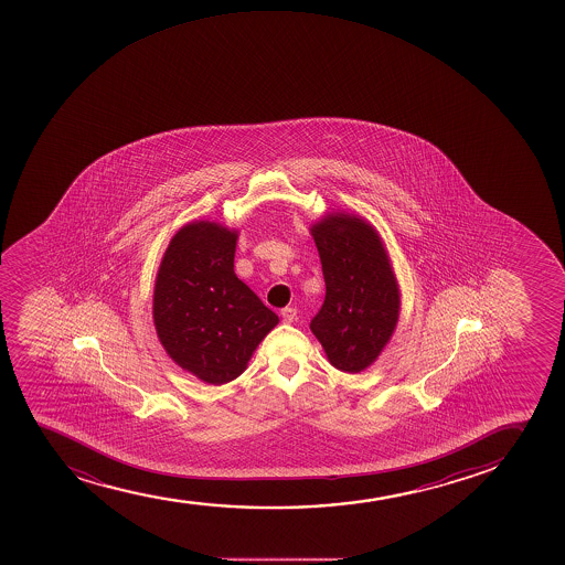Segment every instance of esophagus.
Here are the masks:
<instances>
[{
	"label": "esophagus",
	"mask_w": 565,
	"mask_h": 565,
	"mask_svg": "<svg viewBox=\"0 0 565 565\" xmlns=\"http://www.w3.org/2000/svg\"><path fill=\"white\" fill-rule=\"evenodd\" d=\"M281 319H284V323H292L295 319H297V308H284L281 310Z\"/></svg>",
	"instance_id": "34e87169"
}]
</instances>
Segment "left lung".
Segmentation results:
<instances>
[{
  "label": "left lung",
  "mask_w": 565,
  "mask_h": 565,
  "mask_svg": "<svg viewBox=\"0 0 565 565\" xmlns=\"http://www.w3.org/2000/svg\"><path fill=\"white\" fill-rule=\"evenodd\" d=\"M311 235L327 292L310 329L332 366L356 374L377 359L398 321L393 268L374 227L359 217H324Z\"/></svg>",
  "instance_id": "8db88e82"
}]
</instances>
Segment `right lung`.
Returning a JSON list of instances; mask_svg holds the SVG:
<instances>
[{
    "instance_id": "add662e5",
    "label": "right lung",
    "mask_w": 565,
    "mask_h": 565,
    "mask_svg": "<svg viewBox=\"0 0 565 565\" xmlns=\"http://www.w3.org/2000/svg\"><path fill=\"white\" fill-rule=\"evenodd\" d=\"M236 233L190 223L167 247L153 291L159 340L182 369L222 385L246 370L278 316L235 274Z\"/></svg>"
}]
</instances>
